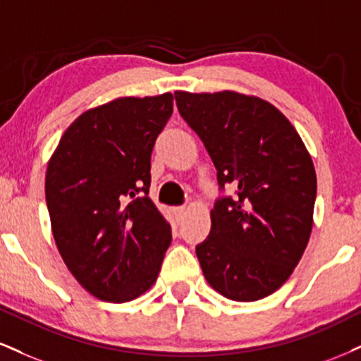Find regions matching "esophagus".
I'll list each match as a JSON object with an SVG mask.
<instances>
[{"label": "esophagus", "instance_id": "34e87169", "mask_svg": "<svg viewBox=\"0 0 361 361\" xmlns=\"http://www.w3.org/2000/svg\"><path fill=\"white\" fill-rule=\"evenodd\" d=\"M185 212H186L185 207H176V208H175V215H176V216H183Z\"/></svg>", "mask_w": 361, "mask_h": 361}]
</instances>
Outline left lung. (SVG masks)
Listing matches in <instances>:
<instances>
[{"mask_svg":"<svg viewBox=\"0 0 361 361\" xmlns=\"http://www.w3.org/2000/svg\"><path fill=\"white\" fill-rule=\"evenodd\" d=\"M178 111L216 168L220 198L197 245L208 284L232 301H257L289 279L312 230L316 171L294 126L271 102L235 90L175 92Z\"/></svg>","mask_w":361,"mask_h":361,"instance_id":"1","label":"left lung"}]
</instances>
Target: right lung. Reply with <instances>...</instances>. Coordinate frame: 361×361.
I'll return each mask as SVG.
<instances>
[{
    "label": "right lung",
    "instance_id": "1",
    "mask_svg": "<svg viewBox=\"0 0 361 361\" xmlns=\"http://www.w3.org/2000/svg\"><path fill=\"white\" fill-rule=\"evenodd\" d=\"M171 114V92L92 107L68 126L47 166L56 249L82 288L102 301L145 294L171 244L168 220L147 197L151 151Z\"/></svg>",
    "mask_w": 361,
    "mask_h": 361
}]
</instances>
